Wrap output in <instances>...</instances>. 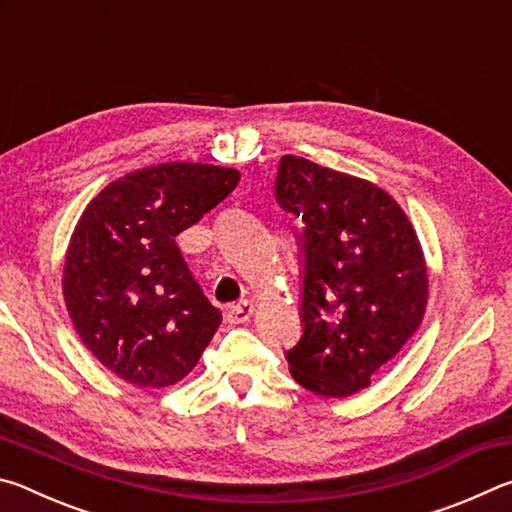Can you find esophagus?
Listing matches in <instances>:
<instances>
[{
  "mask_svg": "<svg viewBox=\"0 0 512 512\" xmlns=\"http://www.w3.org/2000/svg\"><path fill=\"white\" fill-rule=\"evenodd\" d=\"M253 311H255L253 300H241L237 305L228 307L225 316H228L230 323H246V320H250V316H253Z\"/></svg>",
  "mask_w": 512,
  "mask_h": 512,
  "instance_id": "obj_1",
  "label": "esophagus"
}]
</instances>
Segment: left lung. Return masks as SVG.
<instances>
[{"label": "left lung", "instance_id": "8db88e82", "mask_svg": "<svg viewBox=\"0 0 512 512\" xmlns=\"http://www.w3.org/2000/svg\"><path fill=\"white\" fill-rule=\"evenodd\" d=\"M275 196L302 216V339L289 372L320 397H350L418 332L429 275L413 223L370 180L284 155Z\"/></svg>", "mask_w": 512, "mask_h": 512}]
</instances>
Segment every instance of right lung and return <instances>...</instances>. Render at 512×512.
Instances as JSON below:
<instances>
[{
    "mask_svg": "<svg viewBox=\"0 0 512 512\" xmlns=\"http://www.w3.org/2000/svg\"><path fill=\"white\" fill-rule=\"evenodd\" d=\"M241 173L162 162L112 180L69 239L63 298L85 348L140 388L178 384L210 345L221 311L189 273L176 237L237 187Z\"/></svg>",
    "mask_w": 512,
    "mask_h": 512,
    "instance_id": "obj_1",
    "label": "right lung"
}]
</instances>
